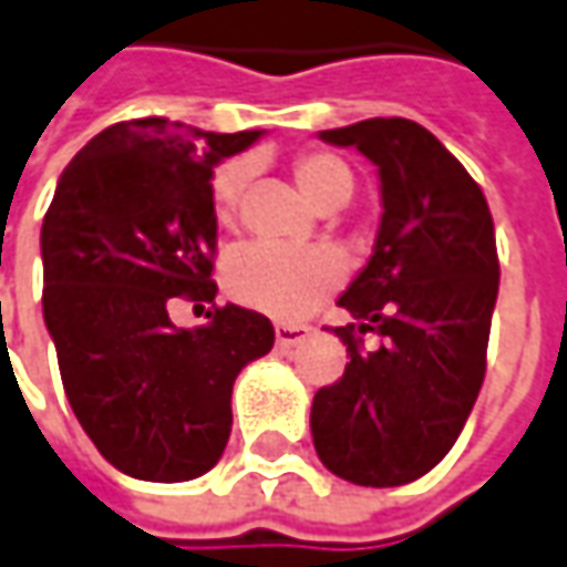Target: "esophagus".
I'll use <instances>...</instances> for the list:
<instances>
[{"label":"esophagus","instance_id":"esophagus-1","mask_svg":"<svg viewBox=\"0 0 567 567\" xmlns=\"http://www.w3.org/2000/svg\"><path fill=\"white\" fill-rule=\"evenodd\" d=\"M274 338H277V347H296L299 340L309 338V328L306 324H277Z\"/></svg>","mask_w":567,"mask_h":567}]
</instances>
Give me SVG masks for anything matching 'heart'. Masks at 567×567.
I'll return each instance as SVG.
<instances>
[{"instance_id":"obj_1","label":"heart","mask_w":567,"mask_h":567,"mask_svg":"<svg viewBox=\"0 0 567 567\" xmlns=\"http://www.w3.org/2000/svg\"><path fill=\"white\" fill-rule=\"evenodd\" d=\"M293 176L302 195L321 210L347 205L353 195V173L340 157L328 151H306L293 161ZM246 183V164L227 161L210 176V207L217 224L229 227L236 217L239 192ZM343 280V265L328 249H287L255 243L233 251L224 268L227 293L255 312L296 321L309 316Z\"/></svg>"}]
</instances>
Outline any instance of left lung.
Masks as SVG:
<instances>
[{
  "label": "left lung",
  "mask_w": 567,
  "mask_h": 567,
  "mask_svg": "<svg viewBox=\"0 0 567 567\" xmlns=\"http://www.w3.org/2000/svg\"><path fill=\"white\" fill-rule=\"evenodd\" d=\"M379 166L375 251L340 296L362 324L334 328L347 369L312 401L321 464L357 486H403L445 457L486 379L498 251L483 188L420 122L321 132ZM375 330L382 347L361 350Z\"/></svg>",
  "instance_id": "8db88e82"
}]
</instances>
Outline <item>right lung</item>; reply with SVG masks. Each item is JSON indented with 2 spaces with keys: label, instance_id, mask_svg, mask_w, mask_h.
<instances>
[{
  "label": "right lung",
  "instance_id": "add662e5",
  "mask_svg": "<svg viewBox=\"0 0 567 567\" xmlns=\"http://www.w3.org/2000/svg\"><path fill=\"white\" fill-rule=\"evenodd\" d=\"M261 135L116 122L65 166L43 217V321L65 398L100 454L135 480L186 483L214 467L233 381L274 347L271 321L233 302L192 331L169 321L176 296H217L210 176Z\"/></svg>",
  "mask_w": 567,
  "mask_h": 567
}]
</instances>
